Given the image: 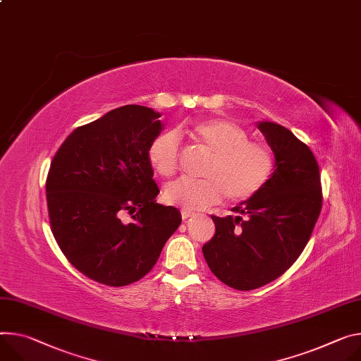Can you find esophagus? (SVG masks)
Returning <instances> with one entry per match:
<instances>
[{
    "instance_id": "1",
    "label": "esophagus",
    "mask_w": 361,
    "mask_h": 361,
    "mask_svg": "<svg viewBox=\"0 0 361 361\" xmlns=\"http://www.w3.org/2000/svg\"><path fill=\"white\" fill-rule=\"evenodd\" d=\"M194 216V213H191V212H188V210H181V217H183V220H187V219H190V217H192Z\"/></svg>"
}]
</instances>
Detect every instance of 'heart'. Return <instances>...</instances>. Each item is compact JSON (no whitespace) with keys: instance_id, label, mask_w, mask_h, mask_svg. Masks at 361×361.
<instances>
[{"instance_id":"1","label":"heart","mask_w":361,"mask_h":361,"mask_svg":"<svg viewBox=\"0 0 361 361\" xmlns=\"http://www.w3.org/2000/svg\"><path fill=\"white\" fill-rule=\"evenodd\" d=\"M194 138L212 154L204 171L207 178H178L164 188V200L184 210H203L227 195L243 202L257 194L275 171V157L262 142L249 141L246 130L226 119H209L194 128ZM181 141L177 130L157 135L147 151L154 171L170 177L178 167Z\"/></svg>"}]
</instances>
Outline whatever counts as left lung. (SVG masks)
I'll list each match as a JSON object with an SVG mask.
<instances>
[{
    "instance_id": "1",
    "label": "left lung",
    "mask_w": 361,
    "mask_h": 361,
    "mask_svg": "<svg viewBox=\"0 0 361 361\" xmlns=\"http://www.w3.org/2000/svg\"><path fill=\"white\" fill-rule=\"evenodd\" d=\"M256 126L275 155V171L257 194L232 209V216H212L216 233L203 245L210 271L239 290L264 286L290 268L322 206L311 149L279 123L260 121Z\"/></svg>"
}]
</instances>
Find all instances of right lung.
I'll return each instance as SVG.
<instances>
[{"instance_id": "add662e5", "label": "right lung", "mask_w": 361, "mask_h": 361, "mask_svg": "<svg viewBox=\"0 0 361 361\" xmlns=\"http://www.w3.org/2000/svg\"><path fill=\"white\" fill-rule=\"evenodd\" d=\"M159 116L140 105L112 109L76 128L49 170L47 207L59 247L79 272L108 286L145 276L181 224L176 207L155 203L159 190L147 151L164 129Z\"/></svg>"}]
</instances>
